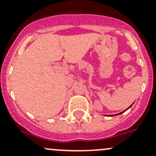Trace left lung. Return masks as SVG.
I'll use <instances>...</instances> for the list:
<instances>
[{
	"instance_id": "8db88e82",
	"label": "left lung",
	"mask_w": 156,
	"mask_h": 156,
	"mask_svg": "<svg viewBox=\"0 0 156 156\" xmlns=\"http://www.w3.org/2000/svg\"><path fill=\"white\" fill-rule=\"evenodd\" d=\"M131 106H132V105H131ZM131 106H130V107H129V108H130V107H131ZM127 109H126V110H127ZM126 110H125V111H124V112H125V111H126ZM122 112L119 113V114H118V115H120V114H122Z\"/></svg>"
}]
</instances>
